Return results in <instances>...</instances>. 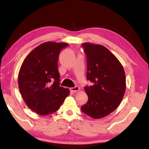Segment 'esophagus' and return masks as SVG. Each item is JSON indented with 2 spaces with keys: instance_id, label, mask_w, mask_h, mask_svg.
<instances>
[{
  "instance_id": "obj_1",
  "label": "esophagus",
  "mask_w": 149,
  "mask_h": 149,
  "mask_svg": "<svg viewBox=\"0 0 149 149\" xmlns=\"http://www.w3.org/2000/svg\"><path fill=\"white\" fill-rule=\"evenodd\" d=\"M79 87H77V86H75V87H72V88H70V91H71L72 92H76V91H79Z\"/></svg>"
}]
</instances>
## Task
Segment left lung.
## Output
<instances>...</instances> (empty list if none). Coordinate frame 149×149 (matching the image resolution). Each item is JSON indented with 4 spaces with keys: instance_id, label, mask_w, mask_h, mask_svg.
Masks as SVG:
<instances>
[{
    "instance_id": "obj_1",
    "label": "left lung",
    "mask_w": 149,
    "mask_h": 149,
    "mask_svg": "<svg viewBox=\"0 0 149 149\" xmlns=\"http://www.w3.org/2000/svg\"><path fill=\"white\" fill-rule=\"evenodd\" d=\"M87 56V78L93 83L85 87L88 101L81 110L94 119L110 114L120 105L126 89L122 65L109 50L100 45L82 44Z\"/></svg>"
}]
</instances>
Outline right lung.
Returning <instances> with one entry per match:
<instances>
[{
    "mask_svg": "<svg viewBox=\"0 0 149 149\" xmlns=\"http://www.w3.org/2000/svg\"><path fill=\"white\" fill-rule=\"evenodd\" d=\"M68 44L46 42L34 49L24 60L18 74L19 90L30 109L39 115L58 110L70 90L60 86L59 53Z\"/></svg>",
    "mask_w": 149,
    "mask_h": 149,
    "instance_id": "1",
    "label": "right lung"
}]
</instances>
